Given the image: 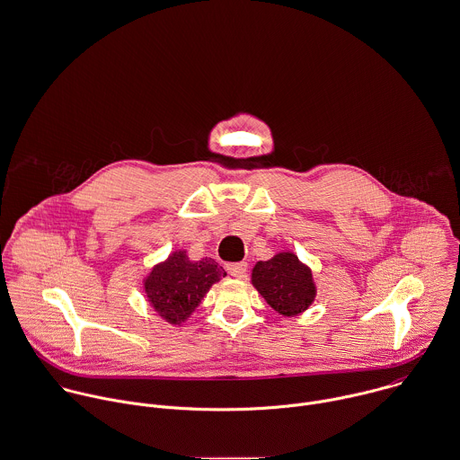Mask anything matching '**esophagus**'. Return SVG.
I'll use <instances>...</instances> for the list:
<instances>
[{
  "instance_id": "34e87169",
  "label": "esophagus",
  "mask_w": 460,
  "mask_h": 460,
  "mask_svg": "<svg viewBox=\"0 0 460 460\" xmlns=\"http://www.w3.org/2000/svg\"><path fill=\"white\" fill-rule=\"evenodd\" d=\"M226 270H228V273H230L234 279H244V277H246L248 264H246V262H235V264H228Z\"/></svg>"
}]
</instances>
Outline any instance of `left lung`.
Segmentation results:
<instances>
[{
	"label": "left lung",
	"mask_w": 460,
	"mask_h": 460,
	"mask_svg": "<svg viewBox=\"0 0 460 460\" xmlns=\"http://www.w3.org/2000/svg\"><path fill=\"white\" fill-rule=\"evenodd\" d=\"M252 284L268 305L288 317L305 312L315 298L312 271L293 252H280L270 261L257 262Z\"/></svg>",
	"instance_id": "8db88e82"
}]
</instances>
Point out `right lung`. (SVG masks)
<instances>
[{
  "label": "right lung",
  "instance_id": "1",
  "mask_svg": "<svg viewBox=\"0 0 460 460\" xmlns=\"http://www.w3.org/2000/svg\"><path fill=\"white\" fill-rule=\"evenodd\" d=\"M223 277L226 271L214 259L194 262L183 250H176L145 279V293L162 319L181 324Z\"/></svg>",
  "mask_w": 460,
  "mask_h": 460
}]
</instances>
